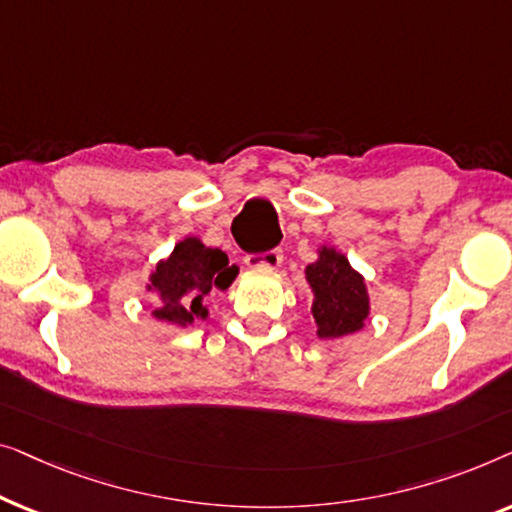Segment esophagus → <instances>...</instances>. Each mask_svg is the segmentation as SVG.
Instances as JSON below:
<instances>
[{
  "label": "esophagus",
  "instance_id": "obj_1",
  "mask_svg": "<svg viewBox=\"0 0 512 512\" xmlns=\"http://www.w3.org/2000/svg\"><path fill=\"white\" fill-rule=\"evenodd\" d=\"M283 262V250L271 248L266 253H250L246 255V264L250 269H278Z\"/></svg>",
  "mask_w": 512,
  "mask_h": 512
}]
</instances>
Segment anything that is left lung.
Here are the masks:
<instances>
[{"instance_id": "obj_1", "label": "left lung", "mask_w": 512, "mask_h": 512, "mask_svg": "<svg viewBox=\"0 0 512 512\" xmlns=\"http://www.w3.org/2000/svg\"><path fill=\"white\" fill-rule=\"evenodd\" d=\"M313 290V318L320 338L355 334L369 315L364 278L336 250L322 248L318 262L306 266Z\"/></svg>"}]
</instances>
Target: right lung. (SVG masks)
Wrapping results in <instances>:
<instances>
[{"label":"right lung","mask_w":512,"mask_h":512,"mask_svg":"<svg viewBox=\"0 0 512 512\" xmlns=\"http://www.w3.org/2000/svg\"><path fill=\"white\" fill-rule=\"evenodd\" d=\"M239 269L229 266L227 255L218 248H206L199 239L178 243L150 276L148 290L160 294L153 315L157 320L185 327L197 318H206L201 301L213 287L227 290Z\"/></svg>","instance_id":"right-lung-1"}]
</instances>
